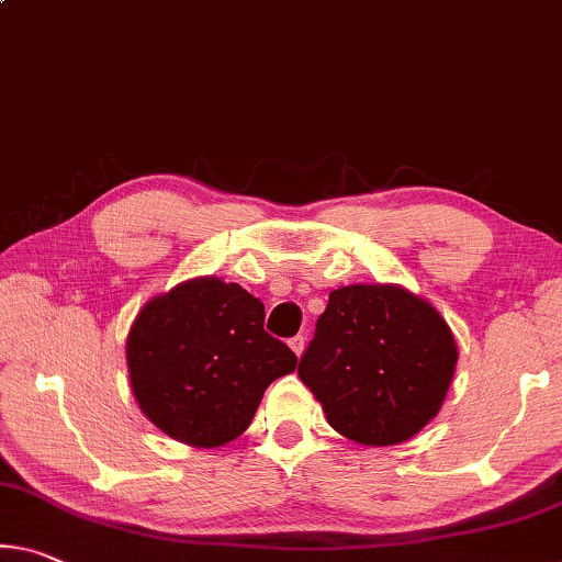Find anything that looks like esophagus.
<instances>
[{
    "mask_svg": "<svg viewBox=\"0 0 562 562\" xmlns=\"http://www.w3.org/2000/svg\"><path fill=\"white\" fill-rule=\"evenodd\" d=\"M290 347H292V352H295L297 358H300L302 350H305V335H295V337H292V340H290Z\"/></svg>",
    "mask_w": 562,
    "mask_h": 562,
    "instance_id": "34e87169",
    "label": "esophagus"
}]
</instances>
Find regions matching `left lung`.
I'll return each mask as SVG.
<instances>
[{"label":"left lung","mask_w":562,"mask_h":562,"mask_svg":"<svg viewBox=\"0 0 562 562\" xmlns=\"http://www.w3.org/2000/svg\"><path fill=\"white\" fill-rule=\"evenodd\" d=\"M456 364L430 302L397 284H347L329 292L297 375L345 438L397 445L440 413Z\"/></svg>","instance_id":"obj_1"}]
</instances>
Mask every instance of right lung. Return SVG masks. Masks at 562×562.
I'll use <instances>...</instances> for the list:
<instances>
[{"mask_svg":"<svg viewBox=\"0 0 562 562\" xmlns=\"http://www.w3.org/2000/svg\"><path fill=\"white\" fill-rule=\"evenodd\" d=\"M137 405L169 438L217 448L243 435L297 355L265 333V305L235 282L194 278L139 310L127 335Z\"/></svg>","mask_w":562,"mask_h":562,"instance_id":"obj_1","label":"right lung"}]
</instances>
